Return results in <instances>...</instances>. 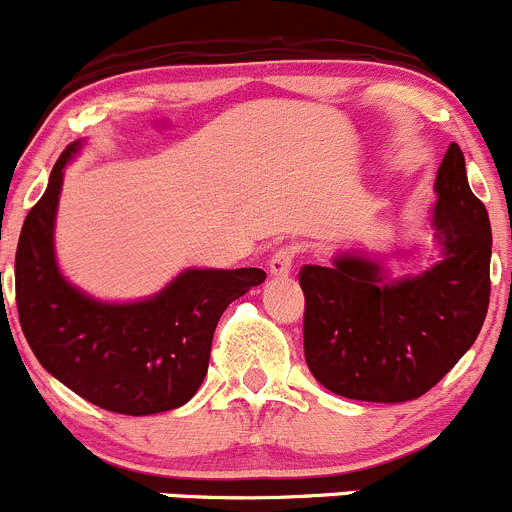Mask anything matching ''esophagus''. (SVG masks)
I'll use <instances>...</instances> for the list:
<instances>
[{"instance_id": "34e87169", "label": "esophagus", "mask_w": 512, "mask_h": 512, "mask_svg": "<svg viewBox=\"0 0 512 512\" xmlns=\"http://www.w3.org/2000/svg\"><path fill=\"white\" fill-rule=\"evenodd\" d=\"M293 258H295L293 246H281V249H278L276 254L271 256V261H268V268H271V276L286 278L288 273L293 271Z\"/></svg>"}]
</instances>
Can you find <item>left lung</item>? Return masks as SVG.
Returning <instances> with one entry per match:
<instances>
[{
    "instance_id": "obj_1",
    "label": "left lung",
    "mask_w": 512,
    "mask_h": 512,
    "mask_svg": "<svg viewBox=\"0 0 512 512\" xmlns=\"http://www.w3.org/2000/svg\"><path fill=\"white\" fill-rule=\"evenodd\" d=\"M436 239L444 258L402 281H384L377 261L337 256L303 266V347L313 377L360 402L421 397L466 355L491 300V221L451 142L436 172Z\"/></svg>"
}]
</instances>
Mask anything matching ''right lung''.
I'll use <instances>...</instances> for the list:
<instances>
[{"mask_svg":"<svg viewBox=\"0 0 512 512\" xmlns=\"http://www.w3.org/2000/svg\"><path fill=\"white\" fill-rule=\"evenodd\" d=\"M71 142L44 197L19 234L14 283L26 342L46 372L105 412L145 416L182 407L197 394L214 330L231 300L266 281L261 268H189L155 298L110 305L88 298L59 273L54 219Z\"/></svg>","mask_w":512,"mask_h":512,"instance_id":"obj_1","label":"right lung"}]
</instances>
